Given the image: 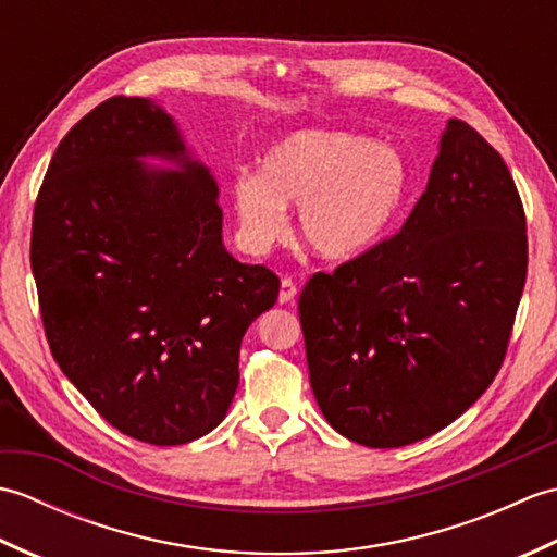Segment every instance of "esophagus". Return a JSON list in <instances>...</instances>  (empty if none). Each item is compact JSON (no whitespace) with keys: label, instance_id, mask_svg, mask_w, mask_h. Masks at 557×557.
I'll list each match as a JSON object with an SVG mask.
<instances>
[{"label":"esophagus","instance_id":"esophagus-1","mask_svg":"<svg viewBox=\"0 0 557 557\" xmlns=\"http://www.w3.org/2000/svg\"><path fill=\"white\" fill-rule=\"evenodd\" d=\"M277 301L285 304V306H294L297 301V285L289 277H285L280 282V294H277Z\"/></svg>","mask_w":557,"mask_h":557}]
</instances>
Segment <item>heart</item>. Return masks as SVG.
Returning a JSON list of instances; mask_svg holds the SVG:
<instances>
[{"label":"heart","instance_id":"1","mask_svg":"<svg viewBox=\"0 0 557 557\" xmlns=\"http://www.w3.org/2000/svg\"><path fill=\"white\" fill-rule=\"evenodd\" d=\"M409 182L393 146L347 132H294L265 150L258 174L234 180L239 239L251 253L270 251L287 234V206L297 203L301 239L321 258L347 263L393 227Z\"/></svg>","mask_w":557,"mask_h":557}]
</instances>
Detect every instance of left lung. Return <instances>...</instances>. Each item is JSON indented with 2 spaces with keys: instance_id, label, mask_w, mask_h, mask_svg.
<instances>
[{
  "instance_id": "obj_1",
  "label": "left lung",
  "mask_w": 557,
  "mask_h": 557,
  "mask_svg": "<svg viewBox=\"0 0 557 557\" xmlns=\"http://www.w3.org/2000/svg\"><path fill=\"white\" fill-rule=\"evenodd\" d=\"M527 280V220L507 164L447 120L429 184L389 242L315 272L299 299L325 421L366 447L423 441L486 393Z\"/></svg>"
}]
</instances>
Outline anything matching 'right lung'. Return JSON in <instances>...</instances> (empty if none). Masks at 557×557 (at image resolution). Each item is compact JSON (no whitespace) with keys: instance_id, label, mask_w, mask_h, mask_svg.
Returning <instances> with one entry per match:
<instances>
[{"instance_id":"add662e5","label":"right lung","mask_w":557,"mask_h":557,"mask_svg":"<svg viewBox=\"0 0 557 557\" xmlns=\"http://www.w3.org/2000/svg\"><path fill=\"white\" fill-rule=\"evenodd\" d=\"M218 198L174 116L120 96L62 138L35 203L52 357L104 421L150 445L227 417L242 337L277 301L280 280L224 248Z\"/></svg>"}]
</instances>
